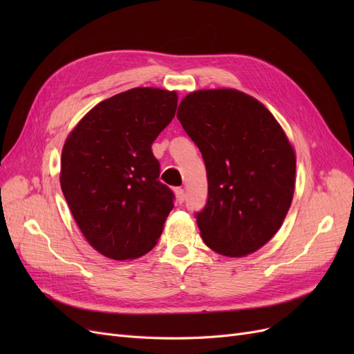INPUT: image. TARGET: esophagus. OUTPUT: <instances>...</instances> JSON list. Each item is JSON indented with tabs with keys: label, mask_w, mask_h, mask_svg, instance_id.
<instances>
[{
	"label": "esophagus",
	"mask_w": 354,
	"mask_h": 354,
	"mask_svg": "<svg viewBox=\"0 0 354 354\" xmlns=\"http://www.w3.org/2000/svg\"><path fill=\"white\" fill-rule=\"evenodd\" d=\"M174 194H176V201H177V203H183V202H185L186 195H185V190H183V189L177 187V189L174 190Z\"/></svg>",
	"instance_id": "1"
}]
</instances>
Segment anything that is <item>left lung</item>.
Segmentation results:
<instances>
[{
    "label": "left lung",
    "mask_w": 354,
    "mask_h": 354,
    "mask_svg": "<svg viewBox=\"0 0 354 354\" xmlns=\"http://www.w3.org/2000/svg\"><path fill=\"white\" fill-rule=\"evenodd\" d=\"M177 118L202 153L207 205L196 214L208 248L226 257L260 250L281 229L295 189V151L266 106L233 88L198 90Z\"/></svg>",
    "instance_id": "left-lung-1"
}]
</instances>
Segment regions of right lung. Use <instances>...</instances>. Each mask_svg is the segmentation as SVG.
<instances>
[{"mask_svg": "<svg viewBox=\"0 0 354 354\" xmlns=\"http://www.w3.org/2000/svg\"><path fill=\"white\" fill-rule=\"evenodd\" d=\"M177 102L176 91L153 87L115 94L85 113L63 145L62 192L84 238L108 259L147 254L174 207L152 143Z\"/></svg>", "mask_w": 354, "mask_h": 354, "instance_id": "1", "label": "right lung"}]
</instances>
